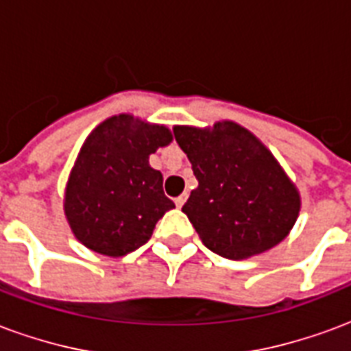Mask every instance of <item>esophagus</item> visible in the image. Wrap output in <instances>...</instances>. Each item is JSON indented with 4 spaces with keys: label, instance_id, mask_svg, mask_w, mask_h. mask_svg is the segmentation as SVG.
<instances>
[{
    "label": "esophagus",
    "instance_id": "1",
    "mask_svg": "<svg viewBox=\"0 0 351 351\" xmlns=\"http://www.w3.org/2000/svg\"><path fill=\"white\" fill-rule=\"evenodd\" d=\"M186 199H188V193H182V195H178V197L175 199L176 206L180 208V206H184V203H186Z\"/></svg>",
    "mask_w": 351,
    "mask_h": 351
}]
</instances>
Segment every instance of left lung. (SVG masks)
<instances>
[{"label":"left lung","mask_w":351,"mask_h":351,"mask_svg":"<svg viewBox=\"0 0 351 351\" xmlns=\"http://www.w3.org/2000/svg\"><path fill=\"white\" fill-rule=\"evenodd\" d=\"M173 131L199 182L182 213L208 250L239 261L289 235L301 193L252 131L233 120L206 128L175 125Z\"/></svg>","instance_id":"8db88e82"}]
</instances>
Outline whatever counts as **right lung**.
<instances>
[{"instance_id":"add662e5","label":"right lung","mask_w":351,"mask_h":351,"mask_svg":"<svg viewBox=\"0 0 351 351\" xmlns=\"http://www.w3.org/2000/svg\"><path fill=\"white\" fill-rule=\"evenodd\" d=\"M173 143V131L137 116L114 114L80 146L64 193L73 235L88 250L122 258L148 243L175 203L163 193V175L150 154Z\"/></svg>"}]
</instances>
